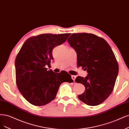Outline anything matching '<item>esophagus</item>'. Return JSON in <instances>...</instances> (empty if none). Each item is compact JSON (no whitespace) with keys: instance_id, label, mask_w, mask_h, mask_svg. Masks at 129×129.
Here are the masks:
<instances>
[{"instance_id":"obj_1","label":"esophagus","mask_w":129,"mask_h":129,"mask_svg":"<svg viewBox=\"0 0 129 129\" xmlns=\"http://www.w3.org/2000/svg\"><path fill=\"white\" fill-rule=\"evenodd\" d=\"M76 76H74V75H72V78L74 80V82H75V79H76Z\"/></svg>"}]
</instances>
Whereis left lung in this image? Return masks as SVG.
<instances>
[{
	"label": "left lung",
	"instance_id": "1",
	"mask_svg": "<svg viewBox=\"0 0 129 129\" xmlns=\"http://www.w3.org/2000/svg\"><path fill=\"white\" fill-rule=\"evenodd\" d=\"M67 41L77 53L78 66L88 73L85 78L75 79L85 87L78 99L89 106L101 104L113 91L118 73L112 48L104 39L92 34H73Z\"/></svg>",
	"mask_w": 129,
	"mask_h": 129
}]
</instances>
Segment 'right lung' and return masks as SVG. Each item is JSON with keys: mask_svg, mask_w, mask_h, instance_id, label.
<instances>
[{"mask_svg": "<svg viewBox=\"0 0 129 129\" xmlns=\"http://www.w3.org/2000/svg\"><path fill=\"white\" fill-rule=\"evenodd\" d=\"M70 34H41L28 38L21 48L15 61L16 83L31 104L42 106L50 103L62 83L74 81L71 76L69 79L63 77L62 73L57 74L46 67L53 60V48L64 43Z\"/></svg>", "mask_w": 129, "mask_h": 129, "instance_id": "right-lung-1", "label": "right lung"}]
</instances>
